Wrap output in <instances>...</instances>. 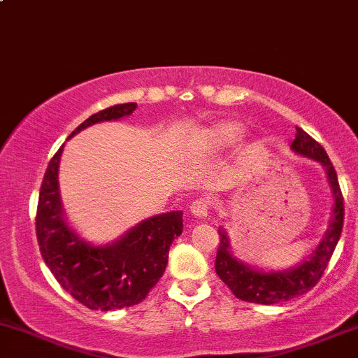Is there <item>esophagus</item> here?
I'll list each match as a JSON object with an SVG mask.
<instances>
[{
	"mask_svg": "<svg viewBox=\"0 0 358 358\" xmlns=\"http://www.w3.org/2000/svg\"><path fill=\"white\" fill-rule=\"evenodd\" d=\"M189 210L191 215L196 218H206L210 215L208 201H205V199H194V201L191 203Z\"/></svg>",
	"mask_w": 358,
	"mask_h": 358,
	"instance_id": "1",
	"label": "esophagus"
}]
</instances>
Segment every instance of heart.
Here are the masks:
<instances>
[{
	"mask_svg": "<svg viewBox=\"0 0 358 358\" xmlns=\"http://www.w3.org/2000/svg\"><path fill=\"white\" fill-rule=\"evenodd\" d=\"M245 129L241 122L224 121L211 128L203 134V145L208 150H220L230 145L237 143L244 136Z\"/></svg>",
	"mask_w": 358,
	"mask_h": 358,
	"instance_id": "obj_1",
	"label": "heart"
}]
</instances>
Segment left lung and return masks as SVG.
Masks as SVG:
<instances>
[{"instance_id": "left-lung-1", "label": "left lung", "mask_w": 358, "mask_h": 358, "mask_svg": "<svg viewBox=\"0 0 358 358\" xmlns=\"http://www.w3.org/2000/svg\"><path fill=\"white\" fill-rule=\"evenodd\" d=\"M292 150L299 153V155L317 160L324 167L334 199L329 229L326 230L324 237L319 242L313 255L306 257L295 268H290V270L285 271H261L248 266L242 261H237L236 257L230 255V244L227 232L224 229H218L220 244H218L215 270H217V275L220 276L222 282L241 301L270 306V303L290 301V299L299 297V295L309 292L321 280L322 273H324L329 259H331L334 248H336L338 241H340L341 230H343L345 205L340 184H338L336 171H334L328 153L302 128H297L295 140L292 141Z\"/></svg>"}]
</instances>
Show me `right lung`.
Listing matches in <instances>:
<instances>
[{
	"mask_svg": "<svg viewBox=\"0 0 358 358\" xmlns=\"http://www.w3.org/2000/svg\"><path fill=\"white\" fill-rule=\"evenodd\" d=\"M134 109V102L107 107L92 114L70 138L95 122L129 116ZM63 147L49 162L39 193L36 234L42 259L57 283L88 309L136 306L164 275L172 241L182 234V211L147 218L113 244H87L68 227L61 206L57 169Z\"/></svg>",
	"mask_w": 358,
	"mask_h": 358,
	"instance_id": "1",
	"label": "right lung"
}]
</instances>
